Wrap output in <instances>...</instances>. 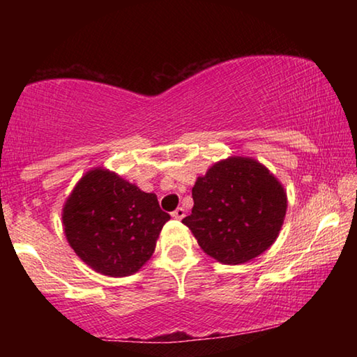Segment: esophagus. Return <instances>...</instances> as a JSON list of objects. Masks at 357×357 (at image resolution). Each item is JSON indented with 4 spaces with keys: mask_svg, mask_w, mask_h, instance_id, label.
<instances>
[{
    "mask_svg": "<svg viewBox=\"0 0 357 357\" xmlns=\"http://www.w3.org/2000/svg\"><path fill=\"white\" fill-rule=\"evenodd\" d=\"M184 215H185L184 208H178V209H174L173 213H172V217H173V219H176V220H181Z\"/></svg>",
    "mask_w": 357,
    "mask_h": 357,
    "instance_id": "esophagus-1",
    "label": "esophagus"
}]
</instances>
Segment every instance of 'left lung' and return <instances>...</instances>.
Returning <instances> with one entry per match:
<instances>
[{"label": "left lung", "mask_w": 357, "mask_h": 357, "mask_svg": "<svg viewBox=\"0 0 357 357\" xmlns=\"http://www.w3.org/2000/svg\"><path fill=\"white\" fill-rule=\"evenodd\" d=\"M192 214L183 219L198 245L222 264H243L279 238L287 214V190L252 157L215 162L192 189Z\"/></svg>", "instance_id": "1"}]
</instances>
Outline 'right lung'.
I'll return each mask as SVG.
<instances>
[{
  "label": "right lung",
  "mask_w": 357,
  "mask_h": 357,
  "mask_svg": "<svg viewBox=\"0 0 357 357\" xmlns=\"http://www.w3.org/2000/svg\"><path fill=\"white\" fill-rule=\"evenodd\" d=\"M168 220L155 193L102 167L83 174L63 206L69 245L89 268L108 277L140 271Z\"/></svg>",
  "instance_id": "add662e5"
}]
</instances>
